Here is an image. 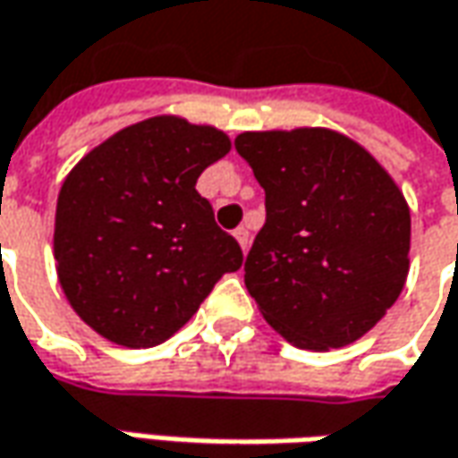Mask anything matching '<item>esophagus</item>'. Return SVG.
I'll return each instance as SVG.
<instances>
[{
    "instance_id": "1",
    "label": "esophagus",
    "mask_w": 458,
    "mask_h": 458,
    "mask_svg": "<svg viewBox=\"0 0 458 458\" xmlns=\"http://www.w3.org/2000/svg\"><path fill=\"white\" fill-rule=\"evenodd\" d=\"M233 235H235V241L241 243V248H243V253H245V250H248V245H250V235H248V230L235 228L233 230Z\"/></svg>"
}]
</instances>
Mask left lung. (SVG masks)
<instances>
[{
  "label": "left lung",
  "instance_id": "8db88e82",
  "mask_svg": "<svg viewBox=\"0 0 458 458\" xmlns=\"http://www.w3.org/2000/svg\"><path fill=\"white\" fill-rule=\"evenodd\" d=\"M235 149L266 192L245 259L263 319L301 350L370 332L408 276L411 210L370 151L332 129L245 131Z\"/></svg>",
  "mask_w": 458,
  "mask_h": 458
}]
</instances>
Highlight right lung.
Masks as SVG:
<instances>
[{
    "label": "right lung",
    "mask_w": 458,
    "mask_h": 458,
    "mask_svg": "<svg viewBox=\"0 0 458 458\" xmlns=\"http://www.w3.org/2000/svg\"><path fill=\"white\" fill-rule=\"evenodd\" d=\"M228 151L215 126L151 116L72 166L57 195V278L101 337L134 350L162 344L223 274L241 268V245L195 190Z\"/></svg>",
    "instance_id": "add662e5"
}]
</instances>
